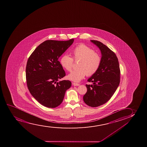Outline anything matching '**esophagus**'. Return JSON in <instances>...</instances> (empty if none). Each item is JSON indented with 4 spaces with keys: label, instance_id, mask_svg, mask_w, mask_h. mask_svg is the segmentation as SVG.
I'll return each mask as SVG.
<instances>
[{
    "label": "esophagus",
    "instance_id": "esophagus-1",
    "mask_svg": "<svg viewBox=\"0 0 147 147\" xmlns=\"http://www.w3.org/2000/svg\"><path fill=\"white\" fill-rule=\"evenodd\" d=\"M73 85H74V86H79V85H80V84L79 83H74V82H73Z\"/></svg>",
    "mask_w": 147,
    "mask_h": 147
}]
</instances>
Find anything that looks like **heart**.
I'll list each match as a JSON object with an SVG mask.
<instances>
[{"mask_svg":"<svg viewBox=\"0 0 147 147\" xmlns=\"http://www.w3.org/2000/svg\"><path fill=\"white\" fill-rule=\"evenodd\" d=\"M73 57L67 54L62 56L60 64L62 67L68 71H71L74 60L79 61L78 69L72 71L67 76V79L73 82H79L87 75L91 76L95 74L101 65L102 58L99 53L84 44H80L72 51Z\"/></svg>","mask_w":147,"mask_h":147,"instance_id":"1","label":"heart"}]
</instances>
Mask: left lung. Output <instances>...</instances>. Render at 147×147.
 <instances>
[{
    "label": "left lung",
    "mask_w": 147,
    "mask_h": 147,
    "mask_svg": "<svg viewBox=\"0 0 147 147\" xmlns=\"http://www.w3.org/2000/svg\"><path fill=\"white\" fill-rule=\"evenodd\" d=\"M100 49L102 61L99 69L87 81V91L83 101L91 107H97L107 102L115 93L120 82V71L118 59L115 53L99 41L91 40Z\"/></svg>",
    "instance_id": "8db88e82"
}]
</instances>
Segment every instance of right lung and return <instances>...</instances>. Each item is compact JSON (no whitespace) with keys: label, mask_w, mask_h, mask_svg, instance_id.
Listing matches in <instances>:
<instances>
[{"label":"right lung","mask_w":147,"mask_h":147,"mask_svg":"<svg viewBox=\"0 0 147 147\" xmlns=\"http://www.w3.org/2000/svg\"><path fill=\"white\" fill-rule=\"evenodd\" d=\"M74 41L48 40L37 46L28 58L26 69L27 86L30 94L43 106L54 108L64 99L69 80L58 82L65 76L58 61Z\"/></svg>","instance_id":"right-lung-1"}]
</instances>
